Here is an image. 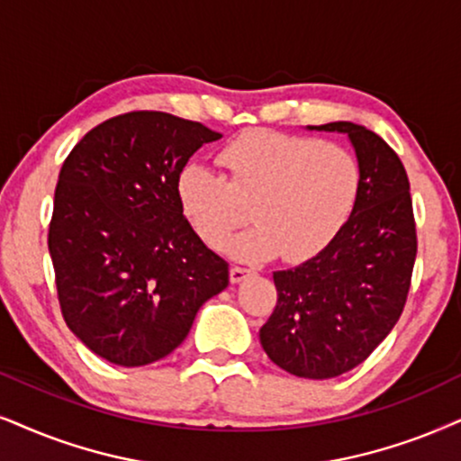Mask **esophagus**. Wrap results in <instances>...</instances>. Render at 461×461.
<instances>
[{
  "label": "esophagus",
  "mask_w": 461,
  "mask_h": 461,
  "mask_svg": "<svg viewBox=\"0 0 461 461\" xmlns=\"http://www.w3.org/2000/svg\"><path fill=\"white\" fill-rule=\"evenodd\" d=\"M249 274H250L249 267L231 266V267H230V281H231V283H240V281H244V278L249 276Z\"/></svg>",
  "instance_id": "obj_1"
}]
</instances>
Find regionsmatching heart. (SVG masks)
<instances>
[{
    "label": "heart",
    "mask_w": 461,
    "mask_h": 461,
    "mask_svg": "<svg viewBox=\"0 0 461 461\" xmlns=\"http://www.w3.org/2000/svg\"><path fill=\"white\" fill-rule=\"evenodd\" d=\"M217 161L223 176L203 166L180 172L178 202L212 249L253 214L258 223L227 244L244 261L281 253L294 264L317 258L353 217L364 187L351 150L294 133L244 131L221 149Z\"/></svg>",
    "instance_id": "heart-1"
}]
</instances>
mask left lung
Segmentation results:
<instances>
[{
    "label": "left lung",
    "mask_w": 461,
    "mask_h": 461,
    "mask_svg": "<svg viewBox=\"0 0 461 461\" xmlns=\"http://www.w3.org/2000/svg\"><path fill=\"white\" fill-rule=\"evenodd\" d=\"M347 133L364 187L353 217L317 258L274 272L276 306L259 340L278 368L334 378L359 366L404 311L417 258L411 185L395 150L364 125H308Z\"/></svg>",
    "instance_id": "8db88e82"
}]
</instances>
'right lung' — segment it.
Segmentation results:
<instances>
[{"mask_svg": "<svg viewBox=\"0 0 461 461\" xmlns=\"http://www.w3.org/2000/svg\"><path fill=\"white\" fill-rule=\"evenodd\" d=\"M221 133L155 110L113 116L63 161L49 225L68 328L110 364L147 366L189 334L230 267L178 202L189 157Z\"/></svg>", "mask_w": 461, "mask_h": 461, "instance_id": "right-lung-1", "label": "right lung"}]
</instances>
